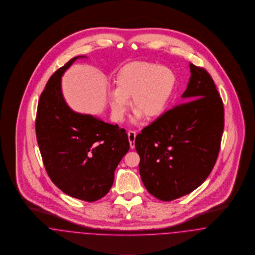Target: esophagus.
Wrapping results in <instances>:
<instances>
[{
  "mask_svg": "<svg viewBox=\"0 0 255 255\" xmlns=\"http://www.w3.org/2000/svg\"><path fill=\"white\" fill-rule=\"evenodd\" d=\"M128 136L130 147L134 148V147H135V137H136V132H135L134 130H129V131L128 132Z\"/></svg>",
  "mask_w": 255,
  "mask_h": 255,
  "instance_id": "34e87169",
  "label": "esophagus"
}]
</instances>
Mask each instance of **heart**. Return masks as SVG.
I'll return each mask as SVG.
<instances>
[{
  "label": "heart",
  "mask_w": 255,
  "mask_h": 255,
  "mask_svg": "<svg viewBox=\"0 0 255 255\" xmlns=\"http://www.w3.org/2000/svg\"><path fill=\"white\" fill-rule=\"evenodd\" d=\"M175 77L167 67L148 62H134L119 71L116 78V90L110 92L108 103L115 121L124 120L129 99L138 119L156 118L167 108L174 92Z\"/></svg>",
  "instance_id": "b5f03b06"
}]
</instances>
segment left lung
<instances>
[{
  "mask_svg": "<svg viewBox=\"0 0 255 255\" xmlns=\"http://www.w3.org/2000/svg\"><path fill=\"white\" fill-rule=\"evenodd\" d=\"M182 103L166 111L135 138L139 171L149 194L171 201L199 187L210 174L225 125L223 101L203 68L190 63Z\"/></svg>",
  "mask_w": 255,
  "mask_h": 255,
  "instance_id": "1",
  "label": "left lung"
}]
</instances>
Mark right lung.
Segmentation results:
<instances>
[{
    "label": "right lung",
    "instance_id": "right-lung-1",
    "mask_svg": "<svg viewBox=\"0 0 255 255\" xmlns=\"http://www.w3.org/2000/svg\"><path fill=\"white\" fill-rule=\"evenodd\" d=\"M55 71L38 102L35 131L47 174L68 196L81 201L105 197L114 172L129 149L128 134L92 115L68 107L61 91V77L78 58Z\"/></svg>",
    "mask_w": 255,
    "mask_h": 255
}]
</instances>
